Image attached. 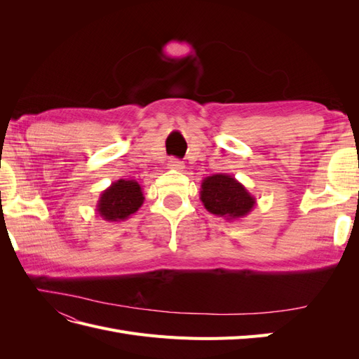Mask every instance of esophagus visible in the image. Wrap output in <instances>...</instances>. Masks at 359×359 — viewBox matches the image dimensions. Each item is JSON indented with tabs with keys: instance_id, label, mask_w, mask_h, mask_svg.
Listing matches in <instances>:
<instances>
[{
	"instance_id": "esophagus-1",
	"label": "esophagus",
	"mask_w": 359,
	"mask_h": 359,
	"mask_svg": "<svg viewBox=\"0 0 359 359\" xmlns=\"http://www.w3.org/2000/svg\"><path fill=\"white\" fill-rule=\"evenodd\" d=\"M168 168L169 169H177V170H181L184 168V163L178 158H169L168 161Z\"/></svg>"
}]
</instances>
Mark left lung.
<instances>
[{"mask_svg": "<svg viewBox=\"0 0 359 359\" xmlns=\"http://www.w3.org/2000/svg\"><path fill=\"white\" fill-rule=\"evenodd\" d=\"M201 201L206 211L229 222L243 219L256 205L253 194L227 173H215L202 180Z\"/></svg>", "mask_w": 359, "mask_h": 359, "instance_id": "1", "label": "left lung"}]
</instances>
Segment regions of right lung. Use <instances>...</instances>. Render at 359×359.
<instances>
[{
	"mask_svg": "<svg viewBox=\"0 0 359 359\" xmlns=\"http://www.w3.org/2000/svg\"><path fill=\"white\" fill-rule=\"evenodd\" d=\"M144 201V191L137 181L118 180L102 191L97 214L106 222H124L142 206Z\"/></svg>",
	"mask_w": 359,
	"mask_h": 359,
	"instance_id": "right-lung-1",
	"label": "right lung"
}]
</instances>
